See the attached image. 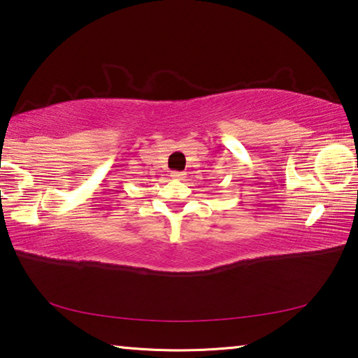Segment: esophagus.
Listing matches in <instances>:
<instances>
[{
    "mask_svg": "<svg viewBox=\"0 0 358 358\" xmlns=\"http://www.w3.org/2000/svg\"><path fill=\"white\" fill-rule=\"evenodd\" d=\"M185 172H172L171 173V177L173 178V180H185Z\"/></svg>",
    "mask_w": 358,
    "mask_h": 358,
    "instance_id": "34e87169",
    "label": "esophagus"
}]
</instances>
